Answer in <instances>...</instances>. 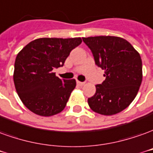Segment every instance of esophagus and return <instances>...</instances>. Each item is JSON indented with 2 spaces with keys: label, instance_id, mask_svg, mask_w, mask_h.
<instances>
[{
  "label": "esophagus",
  "instance_id": "obj_1",
  "mask_svg": "<svg viewBox=\"0 0 153 153\" xmlns=\"http://www.w3.org/2000/svg\"><path fill=\"white\" fill-rule=\"evenodd\" d=\"M76 83H77V85H80V86H82V85H85V82H79V81H77V82H76Z\"/></svg>",
  "mask_w": 153,
  "mask_h": 153
}]
</instances>
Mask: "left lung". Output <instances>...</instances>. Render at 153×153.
Returning <instances> with one entry per match:
<instances>
[{"mask_svg":"<svg viewBox=\"0 0 153 153\" xmlns=\"http://www.w3.org/2000/svg\"><path fill=\"white\" fill-rule=\"evenodd\" d=\"M91 49L96 64L105 70V80L96 85L95 95L88 98L96 113L112 115L126 109L136 97L143 79L139 53L120 37L82 38Z\"/></svg>","mask_w":153,"mask_h":153,"instance_id":"obj_1","label":"left lung"}]
</instances>
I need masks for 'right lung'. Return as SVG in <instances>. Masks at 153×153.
<instances>
[{"mask_svg": "<svg viewBox=\"0 0 153 153\" xmlns=\"http://www.w3.org/2000/svg\"><path fill=\"white\" fill-rule=\"evenodd\" d=\"M81 38H41L30 42L16 56L14 83L23 104L33 113L52 116L63 110L76 81L62 80L53 71L62 67Z\"/></svg>", "mask_w": 153, "mask_h": 153, "instance_id": "obj_1", "label": "right lung"}]
</instances>
